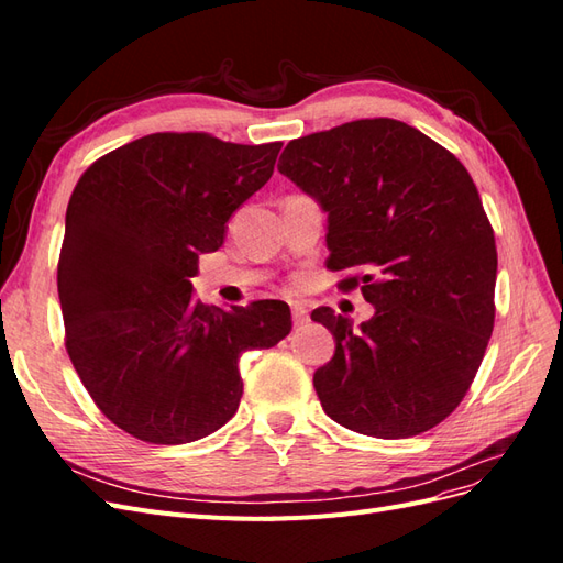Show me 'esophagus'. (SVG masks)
<instances>
[{
  "label": "esophagus",
  "mask_w": 563,
  "mask_h": 563,
  "mask_svg": "<svg viewBox=\"0 0 563 563\" xmlns=\"http://www.w3.org/2000/svg\"><path fill=\"white\" fill-rule=\"evenodd\" d=\"M291 314H294V327H305V323L310 321V314H308V308H305V302H291Z\"/></svg>",
  "instance_id": "obj_1"
}]
</instances>
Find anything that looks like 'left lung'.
<instances>
[{
    "label": "left lung",
    "mask_w": 563,
    "mask_h": 563,
    "mask_svg": "<svg viewBox=\"0 0 563 563\" xmlns=\"http://www.w3.org/2000/svg\"><path fill=\"white\" fill-rule=\"evenodd\" d=\"M279 174L329 213V269L376 308L360 329L317 308L335 338L317 397L343 428L406 439L463 401L496 319V236L467 168L397 119H356L291 141Z\"/></svg>",
    "instance_id": "obj_1"
}]
</instances>
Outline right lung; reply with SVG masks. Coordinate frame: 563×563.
<instances>
[{"mask_svg":"<svg viewBox=\"0 0 563 563\" xmlns=\"http://www.w3.org/2000/svg\"><path fill=\"white\" fill-rule=\"evenodd\" d=\"M279 150L150 133L81 174L58 261L65 347L96 406L131 437L174 446L220 430L240 408V356L291 331L282 300L220 310L190 282Z\"/></svg>","mask_w":563,"mask_h":563,"instance_id":"add662e5","label":"right lung"}]
</instances>
